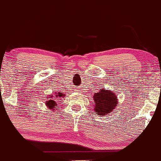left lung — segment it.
Returning <instances> with one entry per match:
<instances>
[{
  "mask_svg": "<svg viewBox=\"0 0 161 161\" xmlns=\"http://www.w3.org/2000/svg\"><path fill=\"white\" fill-rule=\"evenodd\" d=\"M93 99L95 100V110L97 115L103 116L111 113L117 104V97L114 92L101 89L99 92L95 93Z\"/></svg>",
  "mask_w": 161,
  "mask_h": 161,
  "instance_id": "8db88e82",
  "label": "left lung"
}]
</instances>
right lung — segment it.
Segmentation results:
<instances>
[{
  "label": "right lung",
  "mask_w": 161,
  "mask_h": 161,
  "mask_svg": "<svg viewBox=\"0 0 161 161\" xmlns=\"http://www.w3.org/2000/svg\"><path fill=\"white\" fill-rule=\"evenodd\" d=\"M64 96H65V94L60 93V92L55 94L56 98H62V97H63ZM45 104H46V106H48V108H50L51 109H53V111L55 110V109H54V108H56V102H55V100H53V99H50V100L47 101Z\"/></svg>",
  "instance_id": "right-lung-1"
}]
</instances>
